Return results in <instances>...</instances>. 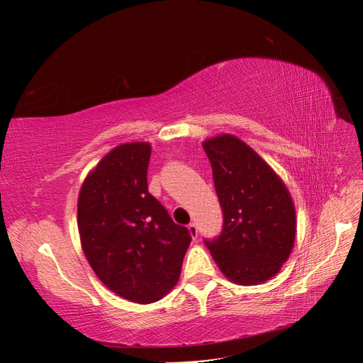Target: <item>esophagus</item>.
Wrapping results in <instances>:
<instances>
[{"mask_svg": "<svg viewBox=\"0 0 363 363\" xmlns=\"http://www.w3.org/2000/svg\"><path fill=\"white\" fill-rule=\"evenodd\" d=\"M187 230H189V233L191 235V239H196V237H198V226H196V223H193V222L189 223Z\"/></svg>", "mask_w": 363, "mask_h": 363, "instance_id": "obj_1", "label": "esophagus"}]
</instances>
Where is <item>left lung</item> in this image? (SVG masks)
<instances>
[{"label": "left lung", "instance_id": "1", "mask_svg": "<svg viewBox=\"0 0 363 363\" xmlns=\"http://www.w3.org/2000/svg\"><path fill=\"white\" fill-rule=\"evenodd\" d=\"M202 146L223 211L222 234L205 245L230 281L262 284L279 272L294 250L292 196L271 165L240 138L222 133Z\"/></svg>", "mask_w": 363, "mask_h": 363}]
</instances>
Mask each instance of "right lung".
<instances>
[{
    "instance_id": "obj_1",
    "label": "right lung",
    "mask_w": 363,
    "mask_h": 363,
    "mask_svg": "<svg viewBox=\"0 0 363 363\" xmlns=\"http://www.w3.org/2000/svg\"><path fill=\"white\" fill-rule=\"evenodd\" d=\"M152 146L120 144L101 158L79 191L82 250L109 291L137 304L167 295L181 275L191 235L149 193Z\"/></svg>"
}]
</instances>
